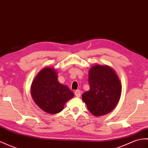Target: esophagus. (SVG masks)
Wrapping results in <instances>:
<instances>
[{"instance_id":"34e87169","label":"esophagus","mask_w":148,"mask_h":148,"mask_svg":"<svg viewBox=\"0 0 148 148\" xmlns=\"http://www.w3.org/2000/svg\"><path fill=\"white\" fill-rule=\"evenodd\" d=\"M74 94H75V96H76L77 97H81V91L77 90H76V91L74 92Z\"/></svg>"}]
</instances>
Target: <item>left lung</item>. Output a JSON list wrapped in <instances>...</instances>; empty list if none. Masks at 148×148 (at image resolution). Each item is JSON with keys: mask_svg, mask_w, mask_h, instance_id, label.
Wrapping results in <instances>:
<instances>
[{"mask_svg": "<svg viewBox=\"0 0 148 148\" xmlns=\"http://www.w3.org/2000/svg\"><path fill=\"white\" fill-rule=\"evenodd\" d=\"M90 90L82 99L92 115L100 116L111 112L121 98L122 84L116 72L107 65L96 64L89 71Z\"/></svg>", "mask_w": 148, "mask_h": 148, "instance_id": "obj_1", "label": "left lung"}]
</instances>
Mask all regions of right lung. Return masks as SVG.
I'll list each match as a JSON object with an SVG mask.
<instances>
[{
    "mask_svg": "<svg viewBox=\"0 0 148 148\" xmlns=\"http://www.w3.org/2000/svg\"><path fill=\"white\" fill-rule=\"evenodd\" d=\"M57 73L53 67L42 69L31 86V95L36 105L45 112L56 114L64 109L66 103L74 94L67 86L58 81Z\"/></svg>",
    "mask_w": 148,
    "mask_h": 148,
    "instance_id": "right-lung-1",
    "label": "right lung"
}]
</instances>
